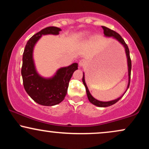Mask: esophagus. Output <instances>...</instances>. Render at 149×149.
Instances as JSON below:
<instances>
[{"instance_id": "34e87169", "label": "esophagus", "mask_w": 149, "mask_h": 149, "mask_svg": "<svg viewBox=\"0 0 149 149\" xmlns=\"http://www.w3.org/2000/svg\"><path fill=\"white\" fill-rule=\"evenodd\" d=\"M85 63H86V61H85L84 59H80V60L79 61V66H84V65L85 64Z\"/></svg>"}]
</instances>
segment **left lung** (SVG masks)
<instances>
[{
	"label": "left lung",
	"instance_id": "8db88e82",
	"mask_svg": "<svg viewBox=\"0 0 149 149\" xmlns=\"http://www.w3.org/2000/svg\"><path fill=\"white\" fill-rule=\"evenodd\" d=\"M102 29H103L104 33L106 36L113 37V38L116 39L118 41H119L124 46L125 49V53H126V55H127V58L128 76H129V82H128V85H127V89H128V88H129V86H130V76H131V69H132V62H131L130 57V50H129V48H128V46L127 45V44L125 43V40L123 39V38L120 36V34L116 33V31H114L110 29L107 28V27H106V26H102ZM83 83L85 85V89H86L87 96H88L89 101H90L92 104H93L94 105L97 106V107H109V106H111V105H113V104H116L117 102H118V101L120 100L123 97V96H121V97H120L119 98L116 99V100H115L110 101V102H101V101H99V100H96V99L94 98V97L91 95V94H90V91H89V90L88 88V86H87L86 83H85L84 73H83Z\"/></svg>",
	"mask_w": 149,
	"mask_h": 149
}]
</instances>
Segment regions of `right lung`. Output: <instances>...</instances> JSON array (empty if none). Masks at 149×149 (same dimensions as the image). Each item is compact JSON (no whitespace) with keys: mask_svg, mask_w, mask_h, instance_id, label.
Masks as SVG:
<instances>
[{"mask_svg":"<svg viewBox=\"0 0 149 149\" xmlns=\"http://www.w3.org/2000/svg\"><path fill=\"white\" fill-rule=\"evenodd\" d=\"M61 29L49 26L33 35L27 42L22 57V76L26 92L33 101L42 106H54L64 100L67 93L69 80L78 69V64L73 63L60 68L52 78H42L37 73L33 59V51L38 40L42 35H58Z\"/></svg>","mask_w":149,"mask_h":149,"instance_id":"right-lung-1","label":"right lung"}]
</instances>
